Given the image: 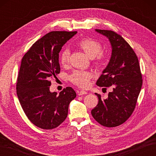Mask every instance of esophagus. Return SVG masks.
Returning a JSON list of instances; mask_svg holds the SVG:
<instances>
[{
	"instance_id": "obj_1",
	"label": "esophagus",
	"mask_w": 156,
	"mask_h": 156,
	"mask_svg": "<svg viewBox=\"0 0 156 156\" xmlns=\"http://www.w3.org/2000/svg\"><path fill=\"white\" fill-rule=\"evenodd\" d=\"M78 95L81 96V95H84V94H87V92L84 91V90H80V91H78Z\"/></svg>"
}]
</instances>
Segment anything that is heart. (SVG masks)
<instances>
[{
	"mask_svg": "<svg viewBox=\"0 0 156 156\" xmlns=\"http://www.w3.org/2000/svg\"><path fill=\"white\" fill-rule=\"evenodd\" d=\"M78 46L90 58H94L97 56V62L102 63L105 59V56L102 54V46L100 42L92 38H84L78 42ZM70 51L68 49H64L60 55L59 61L62 65H66L69 62ZM92 75L90 72L84 71H75L69 76L70 80L74 84L80 87H87L89 84Z\"/></svg>",
	"mask_w": 156,
	"mask_h": 156,
	"instance_id": "1",
	"label": "heart"
}]
</instances>
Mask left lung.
Returning <instances> with one entry per match:
<instances>
[{"instance_id":"left-lung-1","label":"left lung","mask_w":156,"mask_h":156,"mask_svg":"<svg viewBox=\"0 0 156 156\" xmlns=\"http://www.w3.org/2000/svg\"><path fill=\"white\" fill-rule=\"evenodd\" d=\"M95 31L107 37L112 48L110 61L97 85L111 87L112 90L106 99L95 93L98 103L91 114L102 126L114 127L123 123L133 113L141 89L142 75L136 54L120 35L109 30Z\"/></svg>"}]
</instances>
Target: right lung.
<instances>
[{"instance_id":"obj_1","label":"right lung","mask_w":156,"mask_h":156,"mask_svg":"<svg viewBox=\"0 0 156 156\" xmlns=\"http://www.w3.org/2000/svg\"><path fill=\"white\" fill-rule=\"evenodd\" d=\"M77 31H51L36 41L23 56L16 81V94L23 111L33 124L52 129L68 116L76 97L71 87L59 92L49 90L51 78L60 72L59 53Z\"/></svg>"}]
</instances>
